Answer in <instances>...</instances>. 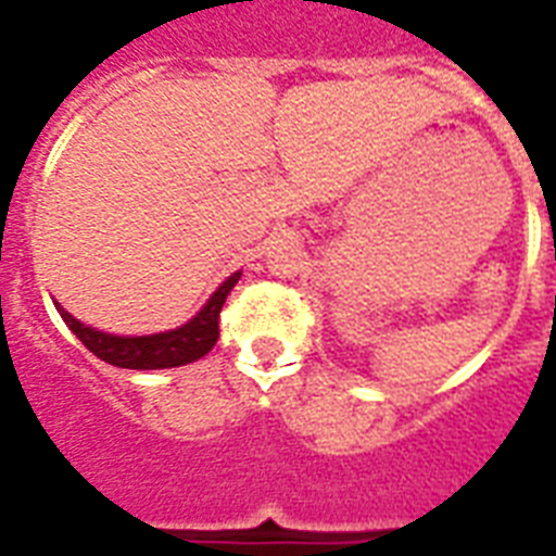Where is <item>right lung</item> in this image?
<instances>
[{
	"mask_svg": "<svg viewBox=\"0 0 556 556\" xmlns=\"http://www.w3.org/2000/svg\"><path fill=\"white\" fill-rule=\"evenodd\" d=\"M239 274L228 277L223 286L216 288L214 296L207 300L205 308L197 314L188 325L176 328V331L151 333V337H114V333L93 331L79 319H74L65 308L56 311L62 314L65 325L79 337L90 354L105 359L108 365L116 368H134V371H151V368H176V365L193 363L214 349L219 340V314H223L225 296L237 286Z\"/></svg>",
	"mask_w": 556,
	"mask_h": 556,
	"instance_id": "obj_1",
	"label": "right lung"
}]
</instances>
